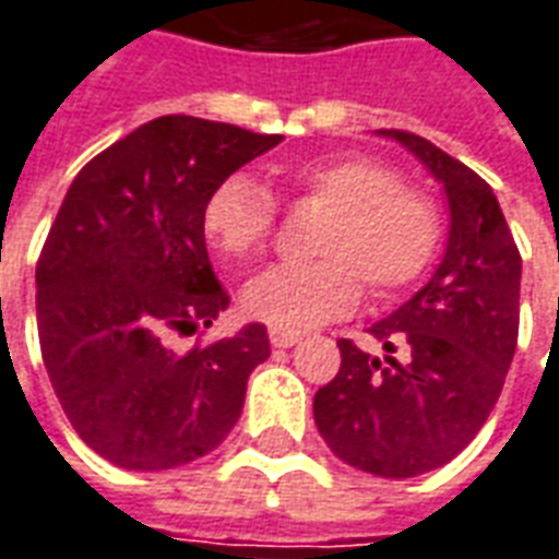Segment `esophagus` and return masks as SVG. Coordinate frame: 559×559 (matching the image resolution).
<instances>
[{
	"mask_svg": "<svg viewBox=\"0 0 559 559\" xmlns=\"http://www.w3.org/2000/svg\"><path fill=\"white\" fill-rule=\"evenodd\" d=\"M267 338H271L274 347H295L300 342V333H295V330H271Z\"/></svg>",
	"mask_w": 559,
	"mask_h": 559,
	"instance_id": "34e87169",
	"label": "esophagus"
}]
</instances>
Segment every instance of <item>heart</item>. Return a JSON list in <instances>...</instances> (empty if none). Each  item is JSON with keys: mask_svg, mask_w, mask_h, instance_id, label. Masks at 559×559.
<instances>
[{"mask_svg": "<svg viewBox=\"0 0 559 559\" xmlns=\"http://www.w3.org/2000/svg\"><path fill=\"white\" fill-rule=\"evenodd\" d=\"M283 188L330 205L312 264H276L241 288L247 318L274 330H306L350 312L362 280L374 295L397 292L421 274L439 247L433 200L368 155H321L276 167ZM276 205L253 176L233 174L209 194L203 233L226 259H250L267 245Z\"/></svg>", "mask_w": 559, "mask_h": 559, "instance_id": "obj_1", "label": "heart"}]
</instances>
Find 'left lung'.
Returning a JSON list of instances; mask_svg holds the SVG:
<instances>
[{"instance_id": "left-lung-1", "label": "left lung", "mask_w": 559, "mask_h": 559, "mask_svg": "<svg viewBox=\"0 0 559 559\" xmlns=\"http://www.w3.org/2000/svg\"><path fill=\"white\" fill-rule=\"evenodd\" d=\"M427 167L448 200L433 276L368 326L383 354L338 342L342 368L314 394V424L338 460L377 477L451 463L492 413L519 338L522 255L498 197L427 138L380 129Z\"/></svg>"}]
</instances>
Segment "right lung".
<instances>
[{"instance_id": "add662e5", "label": "right lung", "mask_w": 559, "mask_h": 559, "mask_svg": "<svg viewBox=\"0 0 559 559\" xmlns=\"http://www.w3.org/2000/svg\"><path fill=\"white\" fill-rule=\"evenodd\" d=\"M280 141L155 117L67 188L37 262V333L58 404L108 463L129 472L194 463L245 409L247 380L271 356L262 324L191 350L167 338L226 312L229 295L205 250V200Z\"/></svg>"}]
</instances>
